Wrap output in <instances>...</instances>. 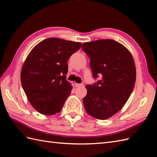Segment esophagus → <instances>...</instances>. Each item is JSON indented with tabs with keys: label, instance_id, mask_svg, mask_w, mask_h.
I'll return each mask as SVG.
<instances>
[{
	"label": "esophagus",
	"instance_id": "obj_1",
	"mask_svg": "<svg viewBox=\"0 0 157 157\" xmlns=\"http://www.w3.org/2000/svg\"><path fill=\"white\" fill-rule=\"evenodd\" d=\"M75 87H81V86H83V83H75Z\"/></svg>",
	"mask_w": 157,
	"mask_h": 157
}]
</instances>
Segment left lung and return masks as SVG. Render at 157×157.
<instances>
[{
    "instance_id": "obj_1",
    "label": "left lung",
    "mask_w": 157,
    "mask_h": 157,
    "mask_svg": "<svg viewBox=\"0 0 157 157\" xmlns=\"http://www.w3.org/2000/svg\"><path fill=\"white\" fill-rule=\"evenodd\" d=\"M82 49L90 59L93 78L101 79L86 86L83 98L85 110L94 118L105 120L116 114L132 94L136 82V68L132 55L112 39L87 42Z\"/></svg>"
}]
</instances>
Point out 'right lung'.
Returning <instances> with one entry per match:
<instances>
[{"mask_svg": "<svg viewBox=\"0 0 157 157\" xmlns=\"http://www.w3.org/2000/svg\"><path fill=\"white\" fill-rule=\"evenodd\" d=\"M82 43L48 38L34 47L22 67L21 81L36 110L44 115L61 111L72 86L66 79L67 60Z\"/></svg>", "mask_w": 157, "mask_h": 157, "instance_id": "obj_1", "label": "right lung"}]
</instances>
